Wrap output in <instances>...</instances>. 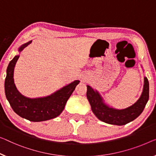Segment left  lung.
I'll return each mask as SVG.
<instances>
[{
    "label": "left lung",
    "mask_w": 156,
    "mask_h": 156,
    "mask_svg": "<svg viewBox=\"0 0 156 156\" xmlns=\"http://www.w3.org/2000/svg\"><path fill=\"white\" fill-rule=\"evenodd\" d=\"M87 97L92 112L99 120L108 124L124 125L136 119L142 113L149 97V83L144 77L143 92L141 97L133 105L124 109H116L110 107L104 103L100 94L87 85Z\"/></svg>",
    "instance_id": "obj_1"
}]
</instances>
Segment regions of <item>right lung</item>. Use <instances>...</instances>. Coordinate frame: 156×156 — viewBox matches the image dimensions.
Returning <instances> with one entry per match:
<instances>
[{
    "label": "right lung",
    "instance_id": "right-lung-1",
    "mask_svg": "<svg viewBox=\"0 0 156 156\" xmlns=\"http://www.w3.org/2000/svg\"><path fill=\"white\" fill-rule=\"evenodd\" d=\"M31 41L21 46L19 52H22ZM19 57L20 55H16L10 62L5 80V92L12 108L20 117L32 122L45 121L57 117L63 111L67 100L80 81H73L47 97L28 98L18 91L14 83V69Z\"/></svg>",
    "mask_w": 156,
    "mask_h": 156
}]
</instances>
